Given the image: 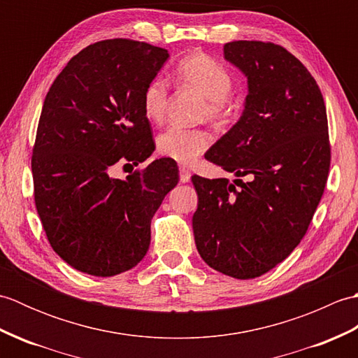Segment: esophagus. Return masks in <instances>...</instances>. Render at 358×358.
<instances>
[{
    "mask_svg": "<svg viewBox=\"0 0 358 358\" xmlns=\"http://www.w3.org/2000/svg\"><path fill=\"white\" fill-rule=\"evenodd\" d=\"M180 181L181 183H189L191 181V171L185 166H180Z\"/></svg>",
    "mask_w": 358,
    "mask_h": 358,
    "instance_id": "1",
    "label": "esophagus"
}]
</instances>
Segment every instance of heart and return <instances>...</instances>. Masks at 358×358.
<instances>
[{
    "label": "heart",
    "mask_w": 358,
    "mask_h": 358,
    "mask_svg": "<svg viewBox=\"0 0 358 358\" xmlns=\"http://www.w3.org/2000/svg\"><path fill=\"white\" fill-rule=\"evenodd\" d=\"M177 78L181 85L194 89L203 98V118L218 121L227 113L234 78L226 67L206 53H191L181 59L177 67ZM169 89L163 78H154L148 83L143 92V113L148 120L159 123L166 115ZM210 136L203 129H187L169 126L157 136V150L163 157L175 162L191 164L209 148Z\"/></svg>",
    "instance_id": "heart-1"
}]
</instances>
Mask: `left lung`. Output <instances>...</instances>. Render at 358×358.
I'll return each instance as SVG.
<instances>
[{
	"instance_id": "left-lung-1",
	"label": "left lung",
	"mask_w": 358,
	"mask_h": 358,
	"mask_svg": "<svg viewBox=\"0 0 358 358\" xmlns=\"http://www.w3.org/2000/svg\"><path fill=\"white\" fill-rule=\"evenodd\" d=\"M224 58L248 77L245 110L208 152L248 181L194 175L195 245L212 269L260 277L299 246L331 166L326 106L300 59L273 43H226Z\"/></svg>"
}]
</instances>
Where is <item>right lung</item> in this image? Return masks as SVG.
Here are the masks:
<instances>
[{"label":"right lung","instance_id":"obj_1","mask_svg":"<svg viewBox=\"0 0 358 358\" xmlns=\"http://www.w3.org/2000/svg\"><path fill=\"white\" fill-rule=\"evenodd\" d=\"M167 58L148 43L98 41L45 95L32 152L35 206L53 250L89 275L112 277L143 260L150 220L178 183L171 158L110 177L113 164L138 166L155 149L143 92Z\"/></svg>","mask_w":358,"mask_h":358}]
</instances>
